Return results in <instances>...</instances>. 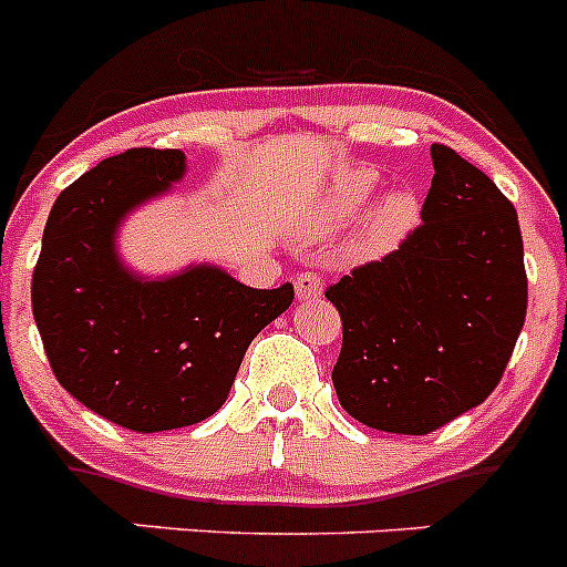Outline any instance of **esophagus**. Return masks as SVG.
Here are the masks:
<instances>
[{
  "instance_id": "esophagus-1",
  "label": "esophagus",
  "mask_w": 567,
  "mask_h": 567,
  "mask_svg": "<svg viewBox=\"0 0 567 567\" xmlns=\"http://www.w3.org/2000/svg\"><path fill=\"white\" fill-rule=\"evenodd\" d=\"M295 295H298V300L320 298V295H323V280L315 272H300L298 278H295Z\"/></svg>"
}]
</instances>
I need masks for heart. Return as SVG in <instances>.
<instances>
[{"mask_svg": "<svg viewBox=\"0 0 567 567\" xmlns=\"http://www.w3.org/2000/svg\"><path fill=\"white\" fill-rule=\"evenodd\" d=\"M374 187H378V175L369 173V169L343 175L334 184L332 195L327 198V207H323L327 209V218H332V221L354 218L365 207V202L372 198ZM414 221H417V202H414V195L409 189H392L372 213L369 233L378 240H394L409 233Z\"/></svg>", "mask_w": 567, "mask_h": 567, "instance_id": "b5f03b06", "label": "heart"}]
</instances>
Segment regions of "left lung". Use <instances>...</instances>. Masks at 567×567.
<instances>
[{
    "instance_id": "8db88e82",
    "label": "left lung",
    "mask_w": 567,
    "mask_h": 567,
    "mask_svg": "<svg viewBox=\"0 0 567 567\" xmlns=\"http://www.w3.org/2000/svg\"><path fill=\"white\" fill-rule=\"evenodd\" d=\"M432 162L423 224L327 289L343 320L334 392L378 432L429 434L483 403L528 309L514 204L452 147Z\"/></svg>"
}]
</instances>
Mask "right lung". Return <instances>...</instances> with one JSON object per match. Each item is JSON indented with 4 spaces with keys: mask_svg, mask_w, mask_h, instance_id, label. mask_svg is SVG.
<instances>
[{
    "mask_svg": "<svg viewBox=\"0 0 567 567\" xmlns=\"http://www.w3.org/2000/svg\"><path fill=\"white\" fill-rule=\"evenodd\" d=\"M184 173L182 150L135 147L99 162L50 209L30 284L59 383L130 432H169L218 412L255 334L295 298L292 284L252 289L213 264L144 278L118 258L124 218Z\"/></svg>",
    "mask_w": 567,
    "mask_h": 567,
    "instance_id": "right-lung-1",
    "label": "right lung"
}]
</instances>
